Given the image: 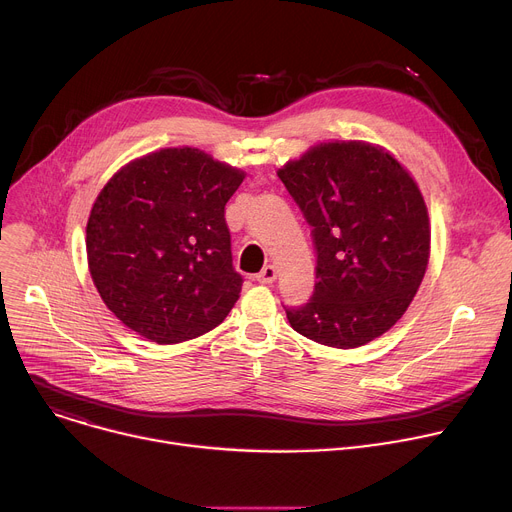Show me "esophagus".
Masks as SVG:
<instances>
[{
    "label": "esophagus",
    "mask_w": 512,
    "mask_h": 512,
    "mask_svg": "<svg viewBox=\"0 0 512 512\" xmlns=\"http://www.w3.org/2000/svg\"><path fill=\"white\" fill-rule=\"evenodd\" d=\"M277 280V269L275 265H265L259 273H257V282L259 284H273Z\"/></svg>",
    "instance_id": "1"
}]
</instances>
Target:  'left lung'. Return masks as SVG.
Segmentation results:
<instances>
[{
  "mask_svg": "<svg viewBox=\"0 0 512 512\" xmlns=\"http://www.w3.org/2000/svg\"><path fill=\"white\" fill-rule=\"evenodd\" d=\"M312 226V300L286 310L306 339L355 349L390 331L421 288L431 222L421 188L384 147L327 141L277 169Z\"/></svg>",
  "mask_w": 512,
  "mask_h": 512,
  "instance_id": "obj_1",
  "label": "left lung"
}]
</instances>
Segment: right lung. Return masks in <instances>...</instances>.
Returning <instances> with one entry per match:
<instances>
[{
    "label": "right lung",
    "instance_id": "add662e5",
    "mask_svg": "<svg viewBox=\"0 0 512 512\" xmlns=\"http://www.w3.org/2000/svg\"><path fill=\"white\" fill-rule=\"evenodd\" d=\"M245 175L196 147H167L108 179L87 218V267L130 331L159 345L190 341L235 306L243 277L224 206Z\"/></svg>",
    "mask_w": 512,
    "mask_h": 512
}]
</instances>
